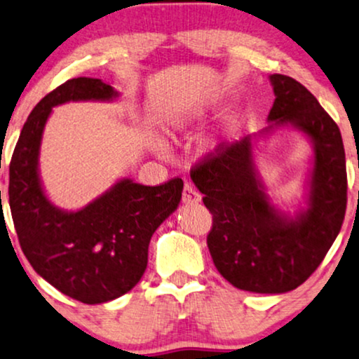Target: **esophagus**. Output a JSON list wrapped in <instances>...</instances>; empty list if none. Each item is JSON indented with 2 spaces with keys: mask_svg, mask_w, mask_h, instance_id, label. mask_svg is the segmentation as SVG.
<instances>
[{
  "mask_svg": "<svg viewBox=\"0 0 359 359\" xmlns=\"http://www.w3.org/2000/svg\"><path fill=\"white\" fill-rule=\"evenodd\" d=\"M200 200H202V195H200L197 190L192 187V185L185 184L184 192H182V202L185 205H197Z\"/></svg>",
  "mask_w": 359,
  "mask_h": 359,
  "instance_id": "1",
  "label": "esophagus"
}]
</instances>
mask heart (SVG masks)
<instances>
[{"label":"heart","instance_id":"1","mask_svg":"<svg viewBox=\"0 0 359 359\" xmlns=\"http://www.w3.org/2000/svg\"><path fill=\"white\" fill-rule=\"evenodd\" d=\"M200 116H202V111L197 108H187L184 109V111H179L175 114H172V116L167 119L165 123V130L169 135H177V133H184V131H189L192 130L200 121ZM218 144L219 142L217 140H212L207 142V149L208 151H215L218 149ZM152 149L157 151V152H162L165 149V144L164 141L159 140V137H154L152 140Z\"/></svg>","mask_w":359,"mask_h":359}]
</instances>
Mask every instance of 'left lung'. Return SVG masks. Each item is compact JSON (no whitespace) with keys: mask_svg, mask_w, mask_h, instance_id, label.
Here are the masks:
<instances>
[{"mask_svg":"<svg viewBox=\"0 0 359 359\" xmlns=\"http://www.w3.org/2000/svg\"><path fill=\"white\" fill-rule=\"evenodd\" d=\"M269 82L276 97L269 126L218 146L190 177L213 215L207 245L219 274L248 292L285 294L309 279L340 233L346 161L341 133L318 100L290 76L274 74ZM283 127L300 132L313 147L303 202L292 214L271 200L254 154L257 142Z\"/></svg>","mask_w":359,"mask_h":359,"instance_id":"8db88e82","label":"left lung"}]
</instances>
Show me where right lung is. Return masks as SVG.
<instances>
[{"instance_id":"obj_1","label":"right lung","mask_w":359,"mask_h":359,"mask_svg":"<svg viewBox=\"0 0 359 359\" xmlns=\"http://www.w3.org/2000/svg\"><path fill=\"white\" fill-rule=\"evenodd\" d=\"M119 97L111 85L88 76L57 87L24 123L9 165V207L24 256L57 290L90 305L121 297L140 283L151 236L179 207L184 190L182 179L149 187L124 177L79 210L47 197L39 157L52 108Z\"/></svg>"}]
</instances>
